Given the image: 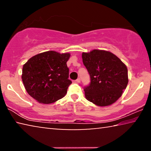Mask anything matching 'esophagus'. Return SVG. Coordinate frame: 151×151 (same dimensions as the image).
I'll return each mask as SVG.
<instances>
[{"mask_svg": "<svg viewBox=\"0 0 151 151\" xmlns=\"http://www.w3.org/2000/svg\"><path fill=\"white\" fill-rule=\"evenodd\" d=\"M76 83H81V79L80 78H77V79H76Z\"/></svg>", "mask_w": 151, "mask_h": 151, "instance_id": "34e87169", "label": "esophagus"}]
</instances>
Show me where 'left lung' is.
<instances>
[{
  "instance_id": "obj_1",
  "label": "left lung",
  "mask_w": 151,
  "mask_h": 151,
  "mask_svg": "<svg viewBox=\"0 0 151 151\" xmlns=\"http://www.w3.org/2000/svg\"><path fill=\"white\" fill-rule=\"evenodd\" d=\"M84 65L90 75L91 83L84 88L86 99L99 106L118 100L127 88V66L109 51L94 49L82 54Z\"/></svg>"
}]
</instances>
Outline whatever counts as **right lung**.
Masks as SVG:
<instances>
[{
    "label": "right lung",
    "mask_w": 151,
    "mask_h": 151,
    "mask_svg": "<svg viewBox=\"0 0 151 151\" xmlns=\"http://www.w3.org/2000/svg\"><path fill=\"white\" fill-rule=\"evenodd\" d=\"M70 53L50 50L35 55L23 65L22 80L28 94L37 102L50 104L63 98L72 82L66 62Z\"/></svg>",
    "instance_id": "obj_1"
}]
</instances>
